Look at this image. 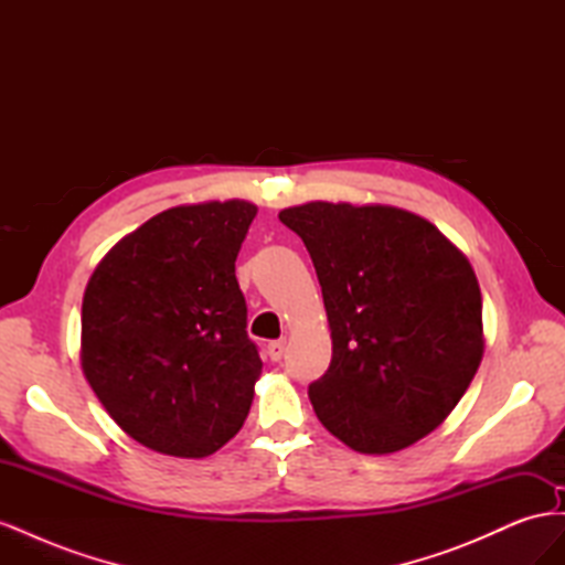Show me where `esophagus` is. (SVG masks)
<instances>
[{
	"label": "esophagus",
	"mask_w": 565,
	"mask_h": 565,
	"mask_svg": "<svg viewBox=\"0 0 565 565\" xmlns=\"http://www.w3.org/2000/svg\"><path fill=\"white\" fill-rule=\"evenodd\" d=\"M268 358L270 361H280L282 353H285V339H278V341H270L268 344Z\"/></svg>",
	"instance_id": "34e87169"
}]
</instances>
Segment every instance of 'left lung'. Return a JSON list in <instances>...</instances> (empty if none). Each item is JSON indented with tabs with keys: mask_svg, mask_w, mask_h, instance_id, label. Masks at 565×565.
<instances>
[{
	"mask_svg": "<svg viewBox=\"0 0 565 565\" xmlns=\"http://www.w3.org/2000/svg\"><path fill=\"white\" fill-rule=\"evenodd\" d=\"M280 221L309 249L332 330L309 386L324 429L363 455L409 448L443 424L483 358L469 259L429 221L388 204L306 202Z\"/></svg>",
	"mask_w": 565,
	"mask_h": 565,
	"instance_id": "obj_1",
	"label": "left lung"
}]
</instances>
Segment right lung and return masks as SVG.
Returning a JSON list of instances; mask_svg holds the SVG:
<instances>
[{
    "mask_svg": "<svg viewBox=\"0 0 565 565\" xmlns=\"http://www.w3.org/2000/svg\"><path fill=\"white\" fill-rule=\"evenodd\" d=\"M256 204H181L125 235L82 299V370L141 446L207 457L241 431L262 374L235 259Z\"/></svg>",
    "mask_w": 565,
    "mask_h": 565,
    "instance_id": "add662e5",
    "label": "right lung"
}]
</instances>
